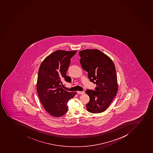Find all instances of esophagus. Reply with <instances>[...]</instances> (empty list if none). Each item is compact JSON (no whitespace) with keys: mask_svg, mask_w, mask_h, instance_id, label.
<instances>
[{"mask_svg":"<svg viewBox=\"0 0 153 153\" xmlns=\"http://www.w3.org/2000/svg\"><path fill=\"white\" fill-rule=\"evenodd\" d=\"M85 91H78L77 92V93L78 94H84Z\"/></svg>","mask_w":153,"mask_h":153,"instance_id":"1","label":"esophagus"}]
</instances>
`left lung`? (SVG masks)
<instances>
[{"mask_svg":"<svg viewBox=\"0 0 153 153\" xmlns=\"http://www.w3.org/2000/svg\"><path fill=\"white\" fill-rule=\"evenodd\" d=\"M82 68L88 73L90 81L97 85L95 91L87 90L90 97L87 110L100 113L109 106L118 91L116 71L109 56L97 49H87L79 53Z\"/></svg>","mask_w":153,"mask_h":153,"instance_id":"8db88e82","label":"left lung"}]
</instances>
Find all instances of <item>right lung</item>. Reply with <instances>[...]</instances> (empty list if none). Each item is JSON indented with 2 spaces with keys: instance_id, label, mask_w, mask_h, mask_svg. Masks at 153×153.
I'll use <instances>...</instances> for the list:
<instances>
[{
  "instance_id": "1",
  "label": "right lung",
  "mask_w": 153,
  "mask_h": 153,
  "mask_svg": "<svg viewBox=\"0 0 153 153\" xmlns=\"http://www.w3.org/2000/svg\"><path fill=\"white\" fill-rule=\"evenodd\" d=\"M76 52L56 51L47 56L40 66L37 91L46 111L53 116L59 117L67 113L68 101L77 94L62 88V81H71L66 72Z\"/></svg>"
}]
</instances>
